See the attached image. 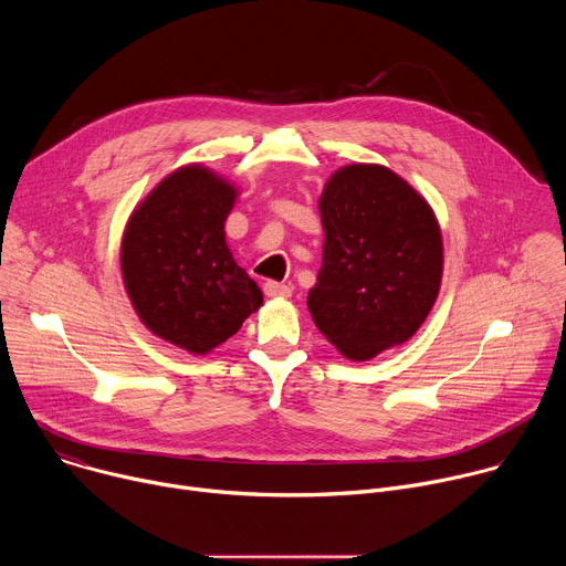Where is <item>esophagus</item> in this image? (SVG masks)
Returning <instances> with one entry per match:
<instances>
[{"label": "esophagus", "instance_id": "34e87169", "mask_svg": "<svg viewBox=\"0 0 566 566\" xmlns=\"http://www.w3.org/2000/svg\"><path fill=\"white\" fill-rule=\"evenodd\" d=\"M264 293H266L269 297L286 300V297H291V286L280 284V282H266V284H264Z\"/></svg>", "mask_w": 566, "mask_h": 566}]
</instances>
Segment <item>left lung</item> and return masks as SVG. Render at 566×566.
Returning a JSON list of instances; mask_svg holds the SVG:
<instances>
[{
  "label": "left lung",
  "mask_w": 566,
  "mask_h": 566,
  "mask_svg": "<svg viewBox=\"0 0 566 566\" xmlns=\"http://www.w3.org/2000/svg\"><path fill=\"white\" fill-rule=\"evenodd\" d=\"M325 244L306 306L345 358L408 343L443 277V237L428 199L378 164L336 170L317 201Z\"/></svg>",
  "instance_id": "1"
}]
</instances>
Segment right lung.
Wrapping results in <instances>:
<instances>
[{"label": "right lung", "instance_id": "add662e5", "mask_svg": "<svg viewBox=\"0 0 566 566\" xmlns=\"http://www.w3.org/2000/svg\"><path fill=\"white\" fill-rule=\"evenodd\" d=\"M237 197L234 184L214 170L181 166L136 203L120 239L136 315L154 336L192 356L217 349L264 304L226 241Z\"/></svg>", "mask_w": 566, "mask_h": 566}]
</instances>
